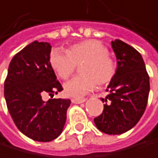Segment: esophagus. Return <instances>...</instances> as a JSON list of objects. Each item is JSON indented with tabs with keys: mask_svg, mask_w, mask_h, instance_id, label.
<instances>
[{
	"mask_svg": "<svg viewBox=\"0 0 158 158\" xmlns=\"http://www.w3.org/2000/svg\"><path fill=\"white\" fill-rule=\"evenodd\" d=\"M85 100H86L85 98H74L71 99V101H72L73 103H76V104H78V103H82V102H84Z\"/></svg>",
	"mask_w": 158,
	"mask_h": 158,
	"instance_id": "34e87169",
	"label": "esophagus"
}]
</instances>
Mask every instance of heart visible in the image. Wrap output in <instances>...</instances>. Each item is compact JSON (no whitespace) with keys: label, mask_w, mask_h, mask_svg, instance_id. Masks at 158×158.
<instances>
[{"label":"heart","mask_w":158,"mask_h":158,"mask_svg":"<svg viewBox=\"0 0 158 158\" xmlns=\"http://www.w3.org/2000/svg\"><path fill=\"white\" fill-rule=\"evenodd\" d=\"M53 70L62 80L68 78L77 64H80L77 75L63 85L66 95L81 98L96 89L98 83H108L114 75L116 66L108 55L106 46L97 40H87L71 45L67 51L53 49L49 56Z\"/></svg>","instance_id":"obj_1"}]
</instances>
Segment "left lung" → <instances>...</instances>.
<instances>
[{
    "instance_id": "obj_1",
    "label": "left lung",
    "mask_w": 158,
    "mask_h": 158,
    "mask_svg": "<svg viewBox=\"0 0 158 158\" xmlns=\"http://www.w3.org/2000/svg\"><path fill=\"white\" fill-rule=\"evenodd\" d=\"M111 44L118 67L106 89L109 94L105 98L104 109L94 121L103 133L121 135L135 127L144 114L150 78L138 51L120 40H114Z\"/></svg>"
}]
</instances>
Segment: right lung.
I'll return each mask as SVG.
<instances>
[{
	"label": "right lung",
	"instance_id": "obj_1",
	"mask_svg": "<svg viewBox=\"0 0 158 158\" xmlns=\"http://www.w3.org/2000/svg\"><path fill=\"white\" fill-rule=\"evenodd\" d=\"M51 45L35 40L14 56L4 81V98L16 126L35 141L48 142L62 132L70 99H42L62 90L49 62Z\"/></svg>",
	"mask_w": 158,
	"mask_h": 158
}]
</instances>
